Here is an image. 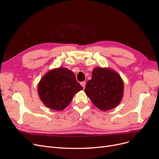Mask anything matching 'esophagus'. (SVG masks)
<instances>
[{
    "label": "esophagus",
    "mask_w": 159,
    "mask_h": 159,
    "mask_svg": "<svg viewBox=\"0 0 159 159\" xmlns=\"http://www.w3.org/2000/svg\"><path fill=\"white\" fill-rule=\"evenodd\" d=\"M81 86H82V87H83V88L84 89L85 88V81H82V82H81Z\"/></svg>",
    "instance_id": "esophagus-1"
}]
</instances>
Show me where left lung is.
I'll use <instances>...</instances> for the list:
<instances>
[{"mask_svg":"<svg viewBox=\"0 0 159 159\" xmlns=\"http://www.w3.org/2000/svg\"><path fill=\"white\" fill-rule=\"evenodd\" d=\"M123 87V80L116 72L96 68L93 70L92 78L86 84L84 91L96 107L107 111L121 102Z\"/></svg>","mask_w":159,"mask_h":159,"instance_id":"1","label":"left lung"}]
</instances>
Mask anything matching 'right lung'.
I'll return each mask as SVG.
<instances>
[{"mask_svg": "<svg viewBox=\"0 0 159 159\" xmlns=\"http://www.w3.org/2000/svg\"><path fill=\"white\" fill-rule=\"evenodd\" d=\"M83 89L70 70L59 68L50 71L41 79L38 86V94L47 107L57 111L64 109L74 95Z\"/></svg>", "mask_w": 159, "mask_h": 159, "instance_id": "add662e5", "label": "right lung"}]
</instances>
